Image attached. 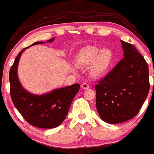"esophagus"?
Listing matches in <instances>:
<instances>
[{
  "instance_id": "34e87169",
  "label": "esophagus",
  "mask_w": 154,
  "mask_h": 154,
  "mask_svg": "<svg viewBox=\"0 0 154 154\" xmlns=\"http://www.w3.org/2000/svg\"><path fill=\"white\" fill-rule=\"evenodd\" d=\"M89 85L88 83H86V82H84V83L82 84V89H88V88H89Z\"/></svg>"
}]
</instances>
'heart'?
<instances>
[{
  "instance_id": "b5f03b06",
  "label": "heart",
  "mask_w": 154,
  "mask_h": 154,
  "mask_svg": "<svg viewBox=\"0 0 154 154\" xmlns=\"http://www.w3.org/2000/svg\"><path fill=\"white\" fill-rule=\"evenodd\" d=\"M79 66H90L91 73L94 76H101L112 67L114 60L113 51L109 48L100 49L94 45H88L81 48L75 57Z\"/></svg>"
}]
</instances>
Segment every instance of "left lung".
<instances>
[{
    "mask_svg": "<svg viewBox=\"0 0 154 154\" xmlns=\"http://www.w3.org/2000/svg\"><path fill=\"white\" fill-rule=\"evenodd\" d=\"M121 42L124 57L95 85L97 112L108 124H120L136 116L150 89L145 59L133 45Z\"/></svg>",
    "mask_w": 154,
    "mask_h": 154,
    "instance_id": "1",
    "label": "left lung"
}]
</instances>
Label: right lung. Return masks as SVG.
I'll use <instances>...</instances> for the list:
<instances>
[{
	"instance_id": "1",
	"label": "right lung",
	"mask_w": 154,
	"mask_h": 154,
	"mask_svg": "<svg viewBox=\"0 0 154 154\" xmlns=\"http://www.w3.org/2000/svg\"><path fill=\"white\" fill-rule=\"evenodd\" d=\"M51 38L48 42H52ZM45 42H36L30 45L42 44ZM25 48L18 54L10 70V96L12 101L24 119L33 127L42 129H51L62 124L67 115L71 103L79 92L80 85L74 84L71 86L59 88L44 95H33L26 91L19 82L17 67L19 58Z\"/></svg>"
}]
</instances>
